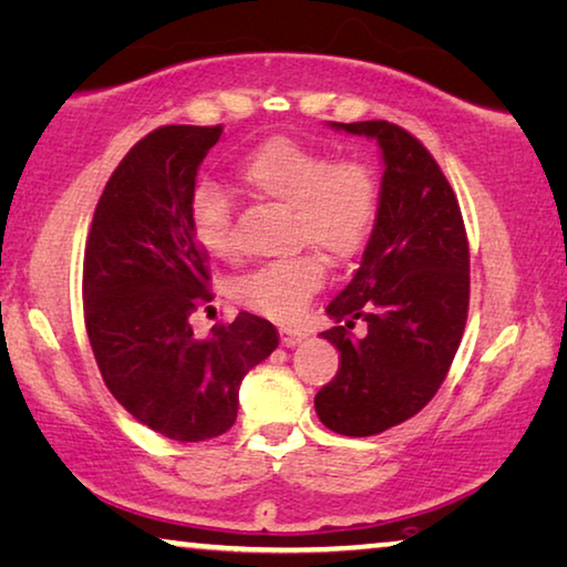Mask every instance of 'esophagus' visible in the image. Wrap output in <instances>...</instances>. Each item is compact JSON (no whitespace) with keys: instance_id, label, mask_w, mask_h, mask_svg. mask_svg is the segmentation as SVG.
<instances>
[{"instance_id":"esophagus-1","label":"esophagus","mask_w":567,"mask_h":567,"mask_svg":"<svg viewBox=\"0 0 567 567\" xmlns=\"http://www.w3.org/2000/svg\"><path fill=\"white\" fill-rule=\"evenodd\" d=\"M278 334H281L284 347H296V344H301L303 339H307V334H303L301 329H293V327H281V329H278Z\"/></svg>"}]
</instances>
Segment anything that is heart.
<instances>
[{
    "label": "heart",
    "instance_id": "b5f03b06",
    "mask_svg": "<svg viewBox=\"0 0 567 567\" xmlns=\"http://www.w3.org/2000/svg\"><path fill=\"white\" fill-rule=\"evenodd\" d=\"M238 179L250 195L289 210L291 243L311 246L334 264L360 256L378 225L380 182L362 159H334L319 146L274 136L243 156ZM189 228L207 256H235L230 199L213 182L195 189ZM321 281V260L299 254L271 260L240 278L235 296L246 307L284 321L303 309Z\"/></svg>",
    "mask_w": 567,
    "mask_h": 567
}]
</instances>
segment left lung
Segmentation results:
<instances>
[{
    "label": "left lung",
    "mask_w": 567,
    "mask_h": 567,
    "mask_svg": "<svg viewBox=\"0 0 567 567\" xmlns=\"http://www.w3.org/2000/svg\"><path fill=\"white\" fill-rule=\"evenodd\" d=\"M332 126L374 138L385 164L362 264L327 307L337 327L321 337L339 370L313 398L329 431L364 439L423 411L446 378L468 313V240L454 189L413 134L390 121Z\"/></svg>",
    "instance_id": "1"
}]
</instances>
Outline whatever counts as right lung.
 <instances>
[{
	"label": "right lung",
	"instance_id": "1",
	"mask_svg": "<svg viewBox=\"0 0 567 567\" xmlns=\"http://www.w3.org/2000/svg\"><path fill=\"white\" fill-rule=\"evenodd\" d=\"M220 136L223 126L146 134L113 169L85 240V332L103 382L138 423L182 443L228 431L243 378L278 347L271 321L248 311L207 339L189 324L213 299L189 203Z\"/></svg>",
	"mask_w": 567,
	"mask_h": 567
}]
</instances>
